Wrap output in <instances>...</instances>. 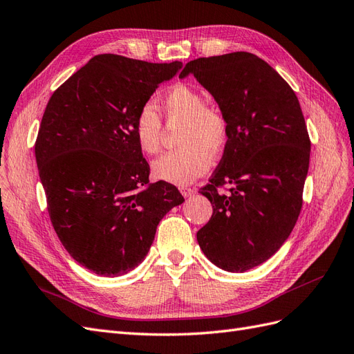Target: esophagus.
<instances>
[{
    "instance_id": "34e87169",
    "label": "esophagus",
    "mask_w": 354,
    "mask_h": 354,
    "mask_svg": "<svg viewBox=\"0 0 354 354\" xmlns=\"http://www.w3.org/2000/svg\"><path fill=\"white\" fill-rule=\"evenodd\" d=\"M180 192H181V195H183L185 198H189V196L196 194V189H194V187H181Z\"/></svg>"
}]
</instances>
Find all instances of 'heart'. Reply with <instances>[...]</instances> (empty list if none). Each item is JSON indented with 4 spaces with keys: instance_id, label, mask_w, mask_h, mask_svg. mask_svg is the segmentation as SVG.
<instances>
[{
    "instance_id": "b5f03b06",
    "label": "heart",
    "mask_w": 354,
    "mask_h": 354,
    "mask_svg": "<svg viewBox=\"0 0 354 354\" xmlns=\"http://www.w3.org/2000/svg\"><path fill=\"white\" fill-rule=\"evenodd\" d=\"M165 121L183 124L180 130L178 151L153 160V174L174 185H189L209 168L211 158L223 153L229 140V124L224 115L207 106V99L199 90L186 84H177L160 102ZM134 134L140 151L156 155L160 151L164 127L151 104L138 111L134 122Z\"/></svg>"
}]
</instances>
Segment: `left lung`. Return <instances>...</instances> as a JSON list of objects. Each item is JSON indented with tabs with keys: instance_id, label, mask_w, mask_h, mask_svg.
Masks as SVG:
<instances>
[{
	"instance_id": "8db88e82",
	"label": "left lung",
	"mask_w": 354,
	"mask_h": 354,
	"mask_svg": "<svg viewBox=\"0 0 354 354\" xmlns=\"http://www.w3.org/2000/svg\"><path fill=\"white\" fill-rule=\"evenodd\" d=\"M189 73L205 87L229 124V140L201 194L212 216L198 233L207 259L227 272L267 261L291 234L303 207L310 138L299 102L269 63L246 51L199 57ZM232 187L229 194L218 189Z\"/></svg>"
}]
</instances>
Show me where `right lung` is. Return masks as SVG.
Segmentation results:
<instances>
[{
	"label": "right lung",
	"mask_w": 354,
	"mask_h": 354,
	"mask_svg": "<svg viewBox=\"0 0 354 354\" xmlns=\"http://www.w3.org/2000/svg\"><path fill=\"white\" fill-rule=\"evenodd\" d=\"M181 62L94 56L53 93L35 158L53 227L85 269L120 276L140 264L159 221L185 202L167 181L149 183L136 116Z\"/></svg>",
	"instance_id": "obj_1"
}]
</instances>
